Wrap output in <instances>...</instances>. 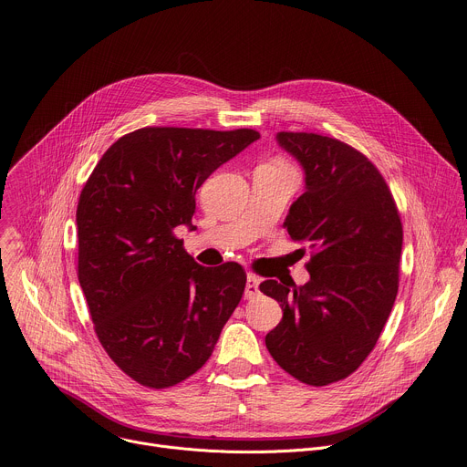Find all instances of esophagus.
Segmentation results:
<instances>
[{"instance_id": "1", "label": "esophagus", "mask_w": 467, "mask_h": 467, "mask_svg": "<svg viewBox=\"0 0 467 467\" xmlns=\"http://www.w3.org/2000/svg\"><path fill=\"white\" fill-rule=\"evenodd\" d=\"M258 285H260V278H256L254 275L246 276V285H244V297L253 299L254 296H258Z\"/></svg>"}]
</instances>
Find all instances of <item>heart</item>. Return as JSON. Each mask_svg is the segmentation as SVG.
Instances as JSON below:
<instances>
[{
  "label": "heart",
  "instance_id": "1",
  "mask_svg": "<svg viewBox=\"0 0 467 467\" xmlns=\"http://www.w3.org/2000/svg\"><path fill=\"white\" fill-rule=\"evenodd\" d=\"M275 164H280V166H284V164H282V162H275Z\"/></svg>",
  "mask_w": 467,
  "mask_h": 467
}]
</instances>
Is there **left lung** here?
Segmentation results:
<instances>
[{
    "mask_svg": "<svg viewBox=\"0 0 467 467\" xmlns=\"http://www.w3.org/2000/svg\"><path fill=\"white\" fill-rule=\"evenodd\" d=\"M276 141L305 171L284 228L312 258L305 285L260 284L282 308L265 346L280 368L321 387L361 367L383 331L399 294L402 223L378 168L348 143L314 132Z\"/></svg>",
    "mask_w": 467,
    "mask_h": 467,
    "instance_id": "left-lung-1",
    "label": "left lung"
}]
</instances>
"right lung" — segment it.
Wrapping results in <instances>:
<instances>
[{
	"label": "right lung",
	"instance_id": "right-lung-1",
	"mask_svg": "<svg viewBox=\"0 0 467 467\" xmlns=\"http://www.w3.org/2000/svg\"><path fill=\"white\" fill-rule=\"evenodd\" d=\"M258 138L138 129L112 143L82 189L78 280L102 348L141 385L166 389L198 372L243 297L239 264H196L173 230H192L196 191Z\"/></svg>",
	"mask_w": 467,
	"mask_h": 467
}]
</instances>
